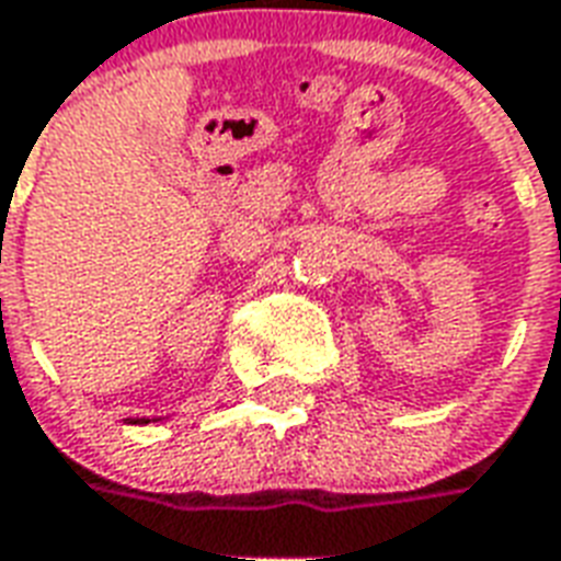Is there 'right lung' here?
Wrapping results in <instances>:
<instances>
[{
	"instance_id": "add662e5",
	"label": "right lung",
	"mask_w": 561,
	"mask_h": 561,
	"mask_svg": "<svg viewBox=\"0 0 561 561\" xmlns=\"http://www.w3.org/2000/svg\"><path fill=\"white\" fill-rule=\"evenodd\" d=\"M133 422H139V419H133ZM142 422H148V419H142Z\"/></svg>"
}]
</instances>
